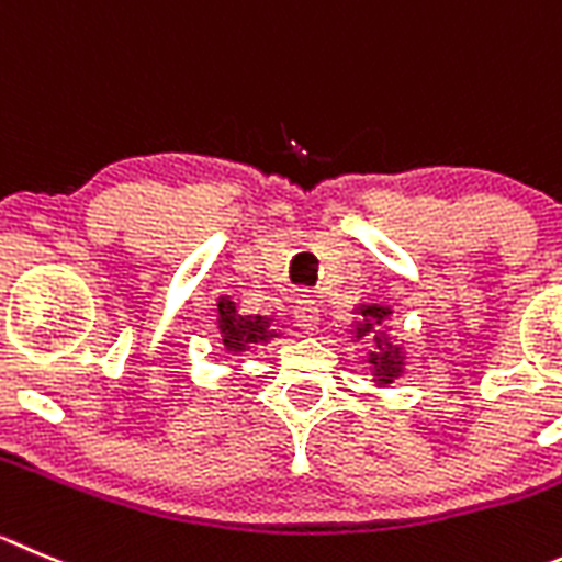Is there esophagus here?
<instances>
[{
    "mask_svg": "<svg viewBox=\"0 0 562 562\" xmlns=\"http://www.w3.org/2000/svg\"><path fill=\"white\" fill-rule=\"evenodd\" d=\"M322 307H318V302L313 296H307V293H302V296L296 299V305H293V318H296V324L302 329H316L318 327V316H322Z\"/></svg>",
    "mask_w": 562,
    "mask_h": 562,
    "instance_id": "1",
    "label": "esophagus"
}]
</instances>
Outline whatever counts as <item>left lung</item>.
<instances>
[{
  "label": "left lung",
  "mask_w": 562,
  "mask_h": 562,
  "mask_svg": "<svg viewBox=\"0 0 562 562\" xmlns=\"http://www.w3.org/2000/svg\"><path fill=\"white\" fill-rule=\"evenodd\" d=\"M391 318V311L382 305H363L360 307V322L355 324V338L371 340V374H374L376 385H391L396 376L405 369V358H402L400 346H393L387 338L385 322Z\"/></svg>",
  "instance_id": "left-lung-1"
}]
</instances>
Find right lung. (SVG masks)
Masks as SVG:
<instances>
[{"mask_svg": "<svg viewBox=\"0 0 562 562\" xmlns=\"http://www.w3.org/2000/svg\"><path fill=\"white\" fill-rule=\"evenodd\" d=\"M271 322L266 316H244L229 296L218 299V333L227 352H246L251 344H263L274 338Z\"/></svg>", "mask_w": 562, "mask_h": 562, "instance_id": "obj_1", "label": "right lung"}]
</instances>
